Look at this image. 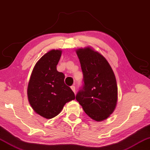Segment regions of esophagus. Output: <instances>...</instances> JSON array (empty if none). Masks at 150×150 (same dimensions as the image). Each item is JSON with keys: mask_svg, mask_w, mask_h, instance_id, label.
I'll use <instances>...</instances> for the list:
<instances>
[{"mask_svg": "<svg viewBox=\"0 0 150 150\" xmlns=\"http://www.w3.org/2000/svg\"><path fill=\"white\" fill-rule=\"evenodd\" d=\"M71 89H72L73 90V91L74 93H75V86H72L71 87Z\"/></svg>", "mask_w": 150, "mask_h": 150, "instance_id": "34e87169", "label": "esophagus"}]
</instances>
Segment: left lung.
Masks as SVG:
<instances>
[{
    "label": "left lung",
    "mask_w": 150,
    "mask_h": 150,
    "mask_svg": "<svg viewBox=\"0 0 150 150\" xmlns=\"http://www.w3.org/2000/svg\"><path fill=\"white\" fill-rule=\"evenodd\" d=\"M83 75L76 95L87 115L96 121L108 118L117 102V85L114 72L103 56L90 48L76 51Z\"/></svg>",
    "instance_id": "8db88e82"
}]
</instances>
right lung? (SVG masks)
Segmentation results:
<instances>
[{"label":"right lung","instance_id":"obj_1","mask_svg":"<svg viewBox=\"0 0 150 150\" xmlns=\"http://www.w3.org/2000/svg\"><path fill=\"white\" fill-rule=\"evenodd\" d=\"M61 50H52L36 62L28 88L30 104L35 112L46 118L59 115L75 93L64 83V75L57 70Z\"/></svg>","mask_w":150,"mask_h":150}]
</instances>
